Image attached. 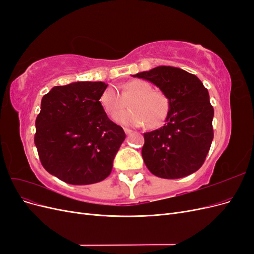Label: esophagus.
<instances>
[{
  "instance_id": "obj_1",
  "label": "esophagus",
  "mask_w": 254,
  "mask_h": 254,
  "mask_svg": "<svg viewBox=\"0 0 254 254\" xmlns=\"http://www.w3.org/2000/svg\"><path fill=\"white\" fill-rule=\"evenodd\" d=\"M124 131H125L126 134H130V133L132 132V130H130V129H128V128H124Z\"/></svg>"
}]
</instances>
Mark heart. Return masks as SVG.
Returning a JSON list of instances; mask_svg holds the SVG:
<instances>
[{
    "instance_id": "heart-1",
    "label": "heart",
    "mask_w": 254,
    "mask_h": 254,
    "mask_svg": "<svg viewBox=\"0 0 254 254\" xmlns=\"http://www.w3.org/2000/svg\"><path fill=\"white\" fill-rule=\"evenodd\" d=\"M129 101V112L115 115L114 121L124 126L148 128L162 126L171 111V99L164 92L152 90L145 80L133 79L123 84L121 93L113 86H108L99 95L103 110L113 117Z\"/></svg>"
}]
</instances>
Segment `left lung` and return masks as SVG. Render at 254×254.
Masks as SVG:
<instances>
[{"label":"left lung","instance_id":"8db88e82","mask_svg":"<svg viewBox=\"0 0 254 254\" xmlns=\"http://www.w3.org/2000/svg\"><path fill=\"white\" fill-rule=\"evenodd\" d=\"M133 77L150 81L171 99L164 126L144 133L142 157L146 166L164 179H178L197 172L214 136V109L201 80L182 68L166 65Z\"/></svg>","mask_w":254,"mask_h":254}]
</instances>
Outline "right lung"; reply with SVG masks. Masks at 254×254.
Wrapping results in <instances>:
<instances>
[{
	"mask_svg": "<svg viewBox=\"0 0 254 254\" xmlns=\"http://www.w3.org/2000/svg\"><path fill=\"white\" fill-rule=\"evenodd\" d=\"M108 84L76 81L42 97L35 145L45 171L68 184L103 181L126 134L107 117L99 95Z\"/></svg>",
	"mask_w": 254,
	"mask_h": 254,
	"instance_id": "right-lung-1",
	"label": "right lung"
}]
</instances>
